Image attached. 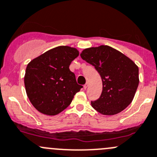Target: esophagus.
I'll use <instances>...</instances> for the list:
<instances>
[{
  "instance_id": "esophagus-1",
  "label": "esophagus",
  "mask_w": 157,
  "mask_h": 157,
  "mask_svg": "<svg viewBox=\"0 0 157 157\" xmlns=\"http://www.w3.org/2000/svg\"><path fill=\"white\" fill-rule=\"evenodd\" d=\"M88 86H89V83L86 82V84L84 85V89H87V88H88Z\"/></svg>"
}]
</instances>
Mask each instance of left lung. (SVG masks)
I'll use <instances>...</instances> for the list:
<instances>
[{
    "label": "left lung",
    "mask_w": 157,
    "mask_h": 157,
    "mask_svg": "<svg viewBox=\"0 0 157 157\" xmlns=\"http://www.w3.org/2000/svg\"><path fill=\"white\" fill-rule=\"evenodd\" d=\"M83 60L95 67L102 81L99 98L92 106L101 114H117L132 102L139 85V68L131 59L108 45L86 48Z\"/></svg>",
    "instance_id": "obj_1"
}]
</instances>
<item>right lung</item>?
<instances>
[{"label": "right lung", "instance_id": "add662e5", "mask_svg": "<svg viewBox=\"0 0 157 157\" xmlns=\"http://www.w3.org/2000/svg\"><path fill=\"white\" fill-rule=\"evenodd\" d=\"M78 56L77 49L59 46L44 52L28 65L25 86L30 102L40 113L55 116L71 104L83 87L69 65Z\"/></svg>", "mask_w": 157, "mask_h": 157}]
</instances>
